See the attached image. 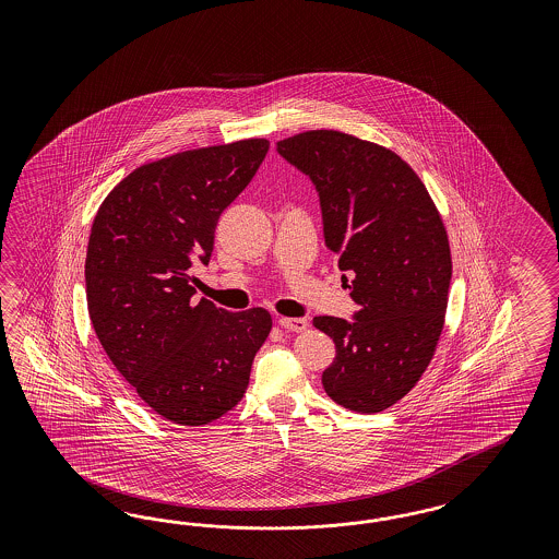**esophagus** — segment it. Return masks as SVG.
<instances>
[{
	"label": "esophagus",
	"instance_id": "1",
	"mask_svg": "<svg viewBox=\"0 0 559 559\" xmlns=\"http://www.w3.org/2000/svg\"><path fill=\"white\" fill-rule=\"evenodd\" d=\"M278 323H281V328L290 330V332H304V330H307V325H309V322L304 320V318H281Z\"/></svg>",
	"mask_w": 559,
	"mask_h": 559
}]
</instances>
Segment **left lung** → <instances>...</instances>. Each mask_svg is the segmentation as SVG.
Returning a JSON list of instances; mask_svg holds the SVG:
<instances>
[{
  "mask_svg": "<svg viewBox=\"0 0 559 559\" xmlns=\"http://www.w3.org/2000/svg\"><path fill=\"white\" fill-rule=\"evenodd\" d=\"M320 194L325 246L338 254L355 320L313 318L336 344L325 393L377 414L400 402L430 365L449 304L451 248L418 174L383 145L340 131H305L276 143Z\"/></svg>",
  "mask_w": 559,
  "mask_h": 559,
  "instance_id": "8db88e82",
  "label": "left lung"
}]
</instances>
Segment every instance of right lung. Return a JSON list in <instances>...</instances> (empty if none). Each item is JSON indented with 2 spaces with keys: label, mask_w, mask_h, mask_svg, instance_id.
<instances>
[{
  "label": "right lung",
  "mask_w": 559,
  "mask_h": 559,
  "mask_svg": "<svg viewBox=\"0 0 559 559\" xmlns=\"http://www.w3.org/2000/svg\"><path fill=\"white\" fill-rule=\"evenodd\" d=\"M266 139L174 153L122 178L87 241L85 295L94 332L117 371L169 423L201 426L236 407L272 330L271 313L194 301L197 260L209 264L221 213L250 185Z\"/></svg>",
  "instance_id": "right-lung-1"
}]
</instances>
